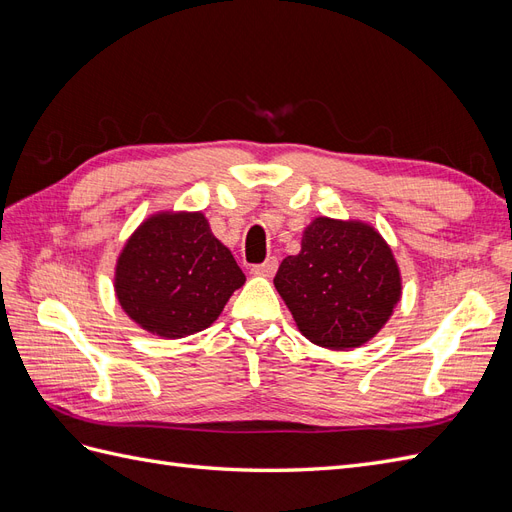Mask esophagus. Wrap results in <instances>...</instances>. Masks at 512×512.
<instances>
[{"mask_svg": "<svg viewBox=\"0 0 512 512\" xmlns=\"http://www.w3.org/2000/svg\"><path fill=\"white\" fill-rule=\"evenodd\" d=\"M277 265H280V262H277V258H275V256H271V258H267L265 262H260V265H254L250 271H252L254 275L273 277V273L277 271Z\"/></svg>", "mask_w": 512, "mask_h": 512, "instance_id": "esophagus-1", "label": "esophagus"}]
</instances>
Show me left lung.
<instances>
[{
  "label": "left lung",
  "instance_id": "obj_1",
  "mask_svg": "<svg viewBox=\"0 0 512 512\" xmlns=\"http://www.w3.org/2000/svg\"><path fill=\"white\" fill-rule=\"evenodd\" d=\"M273 284L299 331L333 350L374 337L401 297L399 269L378 232L329 218L305 228L301 252L282 260Z\"/></svg>",
  "mask_w": 512,
  "mask_h": 512
}]
</instances>
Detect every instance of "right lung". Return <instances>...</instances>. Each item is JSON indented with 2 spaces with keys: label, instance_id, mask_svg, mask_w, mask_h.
<instances>
[{
  "label": "right lung",
  "instance_id": "right-lung-1",
  "mask_svg": "<svg viewBox=\"0 0 512 512\" xmlns=\"http://www.w3.org/2000/svg\"><path fill=\"white\" fill-rule=\"evenodd\" d=\"M243 282V271L203 213H160L123 247L115 290L134 322L175 339L213 324Z\"/></svg>",
  "mask_w": 512,
  "mask_h": 512
}]
</instances>
